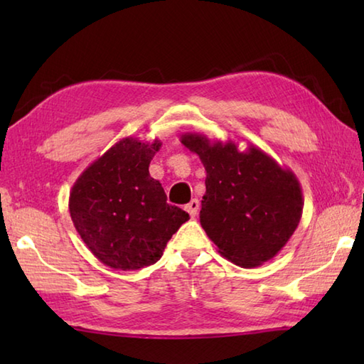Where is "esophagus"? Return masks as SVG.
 <instances>
[{"label": "esophagus", "instance_id": "obj_1", "mask_svg": "<svg viewBox=\"0 0 364 364\" xmlns=\"http://www.w3.org/2000/svg\"><path fill=\"white\" fill-rule=\"evenodd\" d=\"M198 206H200V203H198V200H197V198L191 200V202L186 205V211L189 213L191 218H196V215H197V211H198Z\"/></svg>", "mask_w": 364, "mask_h": 364}]
</instances>
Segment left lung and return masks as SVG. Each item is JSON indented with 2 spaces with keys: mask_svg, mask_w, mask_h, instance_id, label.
I'll use <instances>...</instances> for the list:
<instances>
[{
  "mask_svg": "<svg viewBox=\"0 0 364 364\" xmlns=\"http://www.w3.org/2000/svg\"><path fill=\"white\" fill-rule=\"evenodd\" d=\"M181 144L206 170L200 223L218 252L241 267L272 259L296 231L304 198L297 176L255 145L186 133Z\"/></svg>",
  "mask_w": 364,
  "mask_h": 364,
  "instance_id": "obj_1",
  "label": "left lung"
}]
</instances>
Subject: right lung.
I'll use <instances>...</instances> for the list:
<instances>
[{
  "label": "right lung",
  "mask_w": 364,
  "mask_h": 364,
  "mask_svg": "<svg viewBox=\"0 0 364 364\" xmlns=\"http://www.w3.org/2000/svg\"><path fill=\"white\" fill-rule=\"evenodd\" d=\"M161 141L125 137L75 181L68 198L73 225L95 257L117 270L156 262L189 214L167 203L149 166Z\"/></svg>",
  "instance_id": "add662e5"
}]
</instances>
